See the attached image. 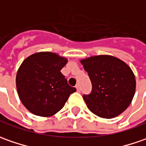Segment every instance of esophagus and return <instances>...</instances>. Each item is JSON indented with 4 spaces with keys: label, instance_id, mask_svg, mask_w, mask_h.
I'll use <instances>...</instances> for the list:
<instances>
[{
    "label": "esophagus",
    "instance_id": "1",
    "mask_svg": "<svg viewBox=\"0 0 146 146\" xmlns=\"http://www.w3.org/2000/svg\"><path fill=\"white\" fill-rule=\"evenodd\" d=\"M76 89H77V90H78V92H79V91H80V90H81V87H80V85H77V86H76Z\"/></svg>",
    "mask_w": 146,
    "mask_h": 146
}]
</instances>
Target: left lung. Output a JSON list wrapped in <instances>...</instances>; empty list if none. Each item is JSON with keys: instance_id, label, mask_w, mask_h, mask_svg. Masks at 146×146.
I'll use <instances>...</instances> for the list:
<instances>
[{"instance_id": "1", "label": "left lung", "mask_w": 146, "mask_h": 146, "mask_svg": "<svg viewBox=\"0 0 146 146\" xmlns=\"http://www.w3.org/2000/svg\"><path fill=\"white\" fill-rule=\"evenodd\" d=\"M81 63L92 83L91 93L83 95L89 110L105 119L124 111L136 90L135 76L128 64L108 55L83 59Z\"/></svg>"}]
</instances>
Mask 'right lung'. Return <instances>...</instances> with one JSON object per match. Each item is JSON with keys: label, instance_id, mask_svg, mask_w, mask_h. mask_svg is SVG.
Masks as SVG:
<instances>
[{"label": "right lung", "instance_id": "1", "mask_svg": "<svg viewBox=\"0 0 146 146\" xmlns=\"http://www.w3.org/2000/svg\"><path fill=\"white\" fill-rule=\"evenodd\" d=\"M67 62L66 58L49 52L35 53L24 60L17 73L16 86L21 102L31 113L52 116L76 91L60 72Z\"/></svg>", "mask_w": 146, "mask_h": 146}]
</instances>
